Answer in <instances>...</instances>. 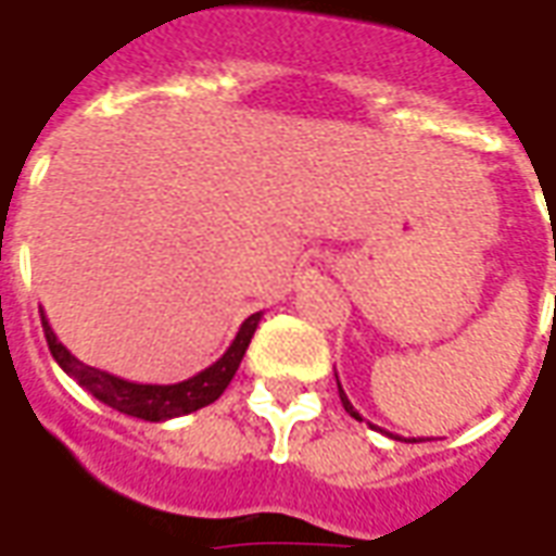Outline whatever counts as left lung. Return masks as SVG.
Masks as SVG:
<instances>
[{"label":"left lung","mask_w":556,"mask_h":556,"mask_svg":"<svg viewBox=\"0 0 556 556\" xmlns=\"http://www.w3.org/2000/svg\"><path fill=\"white\" fill-rule=\"evenodd\" d=\"M338 391H340V403H343V408H346V412H350L352 417H355V420H362V415H358V412H355V406H352L350 403V396L343 394V388H340V382H338ZM388 435H391V432H388ZM415 441V439H412Z\"/></svg>","instance_id":"1"}]
</instances>
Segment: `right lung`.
Here are the masks:
<instances>
[{"label":"right lung","mask_w":556,"mask_h":556,"mask_svg":"<svg viewBox=\"0 0 556 556\" xmlns=\"http://www.w3.org/2000/svg\"><path fill=\"white\" fill-rule=\"evenodd\" d=\"M263 314H251L242 326H239L237 338L228 346V352L218 358L216 364H210L206 370L194 372L192 379L177 384H141V382H127L121 376H112L106 370H97V367H88L76 355H73L62 340L55 338V331L43 317L40 311V323H43V334H47V343H50L52 358L59 362L67 376H73L76 382L83 384L85 391L91 396H97L100 403H106L109 408H117L121 415L141 417V420H172V417L192 415L198 408L216 403L218 396L225 394V388L233 379V372L239 370V362L249 350L251 338L257 331V323H261Z\"/></svg>","instance_id":"obj_1"}]
</instances>
